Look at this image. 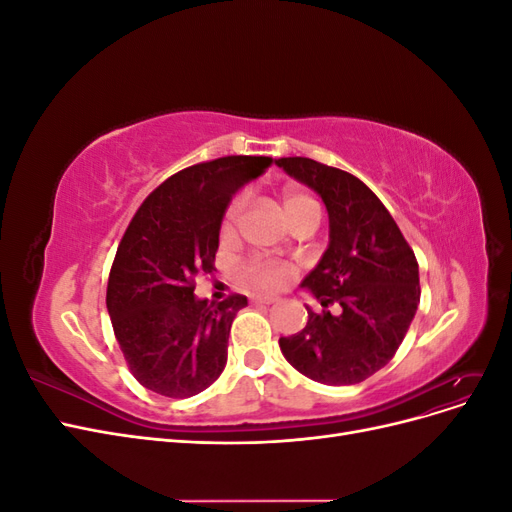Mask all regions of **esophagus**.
I'll use <instances>...</instances> for the list:
<instances>
[{"instance_id": "1", "label": "esophagus", "mask_w": 512, "mask_h": 512, "mask_svg": "<svg viewBox=\"0 0 512 512\" xmlns=\"http://www.w3.org/2000/svg\"><path fill=\"white\" fill-rule=\"evenodd\" d=\"M250 301H252L254 305H271V303H275L277 299H275V297H265V294H252Z\"/></svg>"}]
</instances>
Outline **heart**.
<instances>
[{
    "label": "heart",
    "instance_id": "b5f03b06",
    "mask_svg": "<svg viewBox=\"0 0 512 512\" xmlns=\"http://www.w3.org/2000/svg\"><path fill=\"white\" fill-rule=\"evenodd\" d=\"M241 207H243L241 196L230 200V205H228V209L224 213V220H222V235L224 237L235 230V222L239 218ZM282 207H284V213H286V218L290 220V224H297L309 213H320L316 200L305 192H299V190H286L282 194ZM239 275H241L243 284H247L250 288L280 290L292 280V269L286 265V262H280V260L250 258L241 265Z\"/></svg>",
    "mask_w": 512,
    "mask_h": 512
}]
</instances>
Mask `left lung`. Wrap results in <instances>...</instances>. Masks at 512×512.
I'll list each match as a JSON object with an SVG mask.
<instances>
[{
	"label": "left lung",
	"instance_id": "8db88e82",
	"mask_svg": "<svg viewBox=\"0 0 512 512\" xmlns=\"http://www.w3.org/2000/svg\"><path fill=\"white\" fill-rule=\"evenodd\" d=\"M275 164L318 192L329 211V247L301 284L324 309L307 307L305 329L280 337L282 354L316 382H363L393 359L410 329L421 301L416 256L361 179L309 158Z\"/></svg>",
	"mask_w": 512,
	"mask_h": 512
}]
</instances>
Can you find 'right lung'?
Wrapping results in <instances>:
<instances>
[{"label":"right lung","instance_id":"obj_1","mask_svg":"<svg viewBox=\"0 0 512 512\" xmlns=\"http://www.w3.org/2000/svg\"><path fill=\"white\" fill-rule=\"evenodd\" d=\"M265 156H226L179 170L153 190L123 232L108 275L106 307L132 376L183 399L220 378L243 294L196 299V277L215 267L220 226L241 185L271 166Z\"/></svg>","mask_w":512,"mask_h":512}]
</instances>
